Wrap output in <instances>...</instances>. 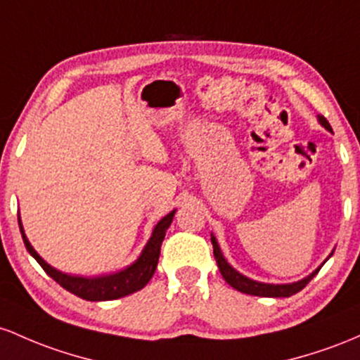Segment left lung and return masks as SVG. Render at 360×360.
<instances>
[{
  "mask_svg": "<svg viewBox=\"0 0 360 360\" xmlns=\"http://www.w3.org/2000/svg\"><path fill=\"white\" fill-rule=\"evenodd\" d=\"M318 120H320V124L326 129V131H332V126H330L328 120H326L325 117L318 115ZM211 243L214 248V258H216L217 267H219V272H221V276L224 277V281L228 282L233 289L240 290V292H243V294H250V296L289 297V296H292V294L300 292L301 289H304L306 284H308L311 278L316 276L318 270L321 269V267L316 269L313 274H309L308 277L301 278V281H297V282H292V284H265V282L252 281V278H248L246 276H243V274L238 272V270H234L231 265L228 264V260L223 257V253H221V248H219V245H217L214 234H211ZM330 257H332V253H330ZM326 260H328V258H326ZM325 262H323V264H325Z\"/></svg>",
  "mask_w": 360,
  "mask_h": 360,
  "instance_id": "1",
  "label": "left lung"
}]
</instances>
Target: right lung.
<instances>
[{
    "label": "right lung",
    "instance_id": "right-lung-1",
    "mask_svg": "<svg viewBox=\"0 0 360 360\" xmlns=\"http://www.w3.org/2000/svg\"><path fill=\"white\" fill-rule=\"evenodd\" d=\"M175 212L176 209L167 214V216L155 226L151 238H149V241L146 246H144V250L141 252L139 258H137L134 264H131L129 267L120 270V272L102 277L70 276V274H63L60 270L51 267V265L35 252L34 246L30 245V241L27 240L20 217L18 224L20 233H22L23 238V243H25L28 253L39 262V265L46 270L47 276L54 278L60 288L70 290L71 294H75V296L86 301H112L119 300V297L129 296V294L136 292V290H141L149 281H151L153 274H155L156 270V265H158L161 243H163L165 234H167V229L169 228V224H172Z\"/></svg>",
    "mask_w": 360,
    "mask_h": 360
}]
</instances>
